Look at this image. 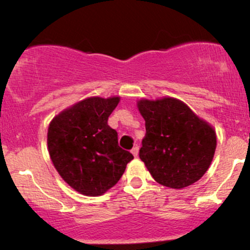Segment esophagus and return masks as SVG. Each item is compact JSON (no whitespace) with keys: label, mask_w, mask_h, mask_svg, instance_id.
Segmentation results:
<instances>
[{"label":"esophagus","mask_w":250,"mask_h":250,"mask_svg":"<svg viewBox=\"0 0 250 250\" xmlns=\"http://www.w3.org/2000/svg\"><path fill=\"white\" fill-rule=\"evenodd\" d=\"M131 154H133L135 157L137 156V154H139V146H134V148L131 149Z\"/></svg>","instance_id":"obj_1"}]
</instances>
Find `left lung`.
Listing matches in <instances>:
<instances>
[{"instance_id": "left-lung-1", "label": "left lung", "mask_w": 250, "mask_h": 250, "mask_svg": "<svg viewBox=\"0 0 250 250\" xmlns=\"http://www.w3.org/2000/svg\"><path fill=\"white\" fill-rule=\"evenodd\" d=\"M137 108L146 121L140 159L154 180L174 189L199 181L213 161L214 128L173 97L140 100Z\"/></svg>"}]
</instances>
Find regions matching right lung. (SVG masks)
<instances>
[{
	"instance_id": "obj_1",
	"label": "right lung",
	"mask_w": 250,
	"mask_h": 250,
	"mask_svg": "<svg viewBox=\"0 0 250 250\" xmlns=\"http://www.w3.org/2000/svg\"><path fill=\"white\" fill-rule=\"evenodd\" d=\"M120 97H88L65 109L48 128V150L54 167L71 188L99 196L116 185L134 159L117 142L108 117Z\"/></svg>"
}]
</instances>
